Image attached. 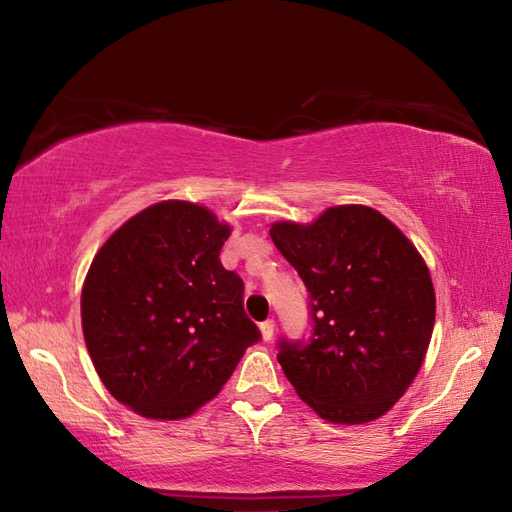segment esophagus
<instances>
[{
  "label": "esophagus",
  "mask_w": 512,
  "mask_h": 512,
  "mask_svg": "<svg viewBox=\"0 0 512 512\" xmlns=\"http://www.w3.org/2000/svg\"><path fill=\"white\" fill-rule=\"evenodd\" d=\"M259 330H262L264 341H273V336H275V321H273V319H266L262 325H259Z\"/></svg>",
  "instance_id": "34e87169"
}]
</instances>
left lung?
Masks as SVG:
<instances>
[{
    "mask_svg": "<svg viewBox=\"0 0 512 512\" xmlns=\"http://www.w3.org/2000/svg\"><path fill=\"white\" fill-rule=\"evenodd\" d=\"M308 290L312 332L279 339L277 361L321 418L361 424L405 394L427 354L436 292L427 264L385 215L334 206L317 222L270 228Z\"/></svg>",
    "mask_w": 512,
    "mask_h": 512,
    "instance_id": "8db88e82",
    "label": "left lung"
}]
</instances>
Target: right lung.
<instances>
[{"label": "right lung", "instance_id": "right-lung-1", "mask_svg": "<svg viewBox=\"0 0 512 512\" xmlns=\"http://www.w3.org/2000/svg\"><path fill=\"white\" fill-rule=\"evenodd\" d=\"M228 235L204 206L169 200L127 220L94 257L85 345L103 385L140 416H191L262 339L242 277L220 262Z\"/></svg>", "mask_w": 512, "mask_h": 512}]
</instances>
